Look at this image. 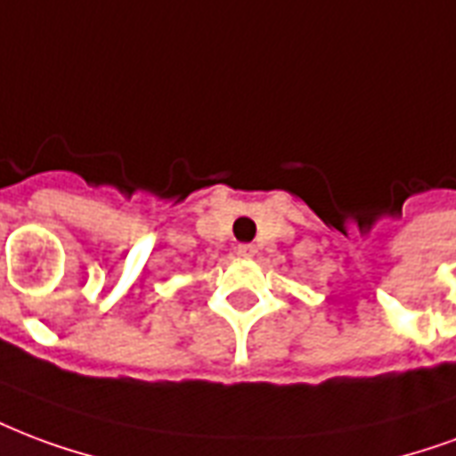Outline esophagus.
Masks as SVG:
<instances>
[{"instance_id": "obj_1", "label": "esophagus", "mask_w": 456, "mask_h": 456, "mask_svg": "<svg viewBox=\"0 0 456 456\" xmlns=\"http://www.w3.org/2000/svg\"><path fill=\"white\" fill-rule=\"evenodd\" d=\"M237 254L241 256V258H254V256H256V246L254 244H239L237 246Z\"/></svg>"}]
</instances>
